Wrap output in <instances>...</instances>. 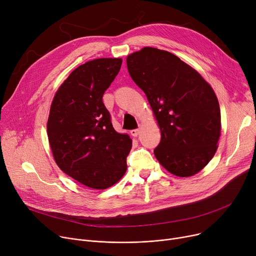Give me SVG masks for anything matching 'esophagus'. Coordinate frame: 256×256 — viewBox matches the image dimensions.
I'll return each instance as SVG.
<instances>
[{
    "label": "esophagus",
    "instance_id": "esophagus-1",
    "mask_svg": "<svg viewBox=\"0 0 256 256\" xmlns=\"http://www.w3.org/2000/svg\"><path fill=\"white\" fill-rule=\"evenodd\" d=\"M140 129H133V130H131V131H130L131 135H132V136H134V138H136V136H138V134H140Z\"/></svg>",
    "mask_w": 256,
    "mask_h": 256
}]
</instances>
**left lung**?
Returning <instances> with one entry per match:
<instances>
[{
	"instance_id": "obj_1",
	"label": "left lung",
	"mask_w": 256,
	"mask_h": 256,
	"mask_svg": "<svg viewBox=\"0 0 256 256\" xmlns=\"http://www.w3.org/2000/svg\"><path fill=\"white\" fill-rule=\"evenodd\" d=\"M126 61L161 131L155 157L174 176L196 174L214 157L221 134L220 106L213 88L166 50L144 48Z\"/></svg>"
}]
</instances>
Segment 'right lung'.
Masks as SVG:
<instances>
[{"label": "right lung", "instance_id": "1", "mask_svg": "<svg viewBox=\"0 0 256 256\" xmlns=\"http://www.w3.org/2000/svg\"><path fill=\"white\" fill-rule=\"evenodd\" d=\"M121 65V58H101L78 66L50 104L48 136L54 159L66 174L92 189L114 185L127 170L132 140L114 129L102 102Z\"/></svg>", "mask_w": 256, "mask_h": 256}]
</instances>
